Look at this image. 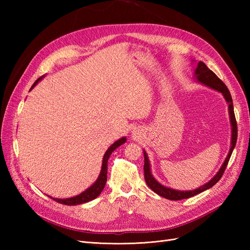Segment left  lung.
<instances>
[{
    "instance_id": "8db88e82",
    "label": "left lung",
    "mask_w": 250,
    "mask_h": 250,
    "mask_svg": "<svg viewBox=\"0 0 250 250\" xmlns=\"http://www.w3.org/2000/svg\"><path fill=\"white\" fill-rule=\"evenodd\" d=\"M194 79L198 83H201V84H203V85H206L209 88H213V89L217 90V92L221 93L224 97L226 103L229 104V120H230V125H231L230 149H229V152L228 156H226V158H225V161L223 162L222 166L220 167V169H219V171L216 173V175L210 180H208L207 184H204L201 187L195 188V190H190V191L175 190V188H168V187L162 185L161 183H158V181L152 175V173H151V167H150L148 154L146 153L145 150H143L144 158H145V164H144V173H145L146 184L148 185V187L151 188V190L155 192L157 195H160V196H162V197L170 199V200H181V199L190 198V197H193V196H195V195H197L203 191L208 190V188H211L213 186H215L219 181V179H220L223 175L226 166H228L230 155L234 149V146H236L237 138H238L237 122H236V117H234V112H233V104H232L231 95L229 93V88L226 87V85L223 83V81L219 79L217 77V75L213 71H210L207 66V64L202 62H197V66H196L195 72H194Z\"/></svg>"
}]
</instances>
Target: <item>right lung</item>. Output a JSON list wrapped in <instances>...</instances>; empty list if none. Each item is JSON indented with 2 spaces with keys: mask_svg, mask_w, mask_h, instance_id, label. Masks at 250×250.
<instances>
[{
  "mask_svg": "<svg viewBox=\"0 0 250 250\" xmlns=\"http://www.w3.org/2000/svg\"><path fill=\"white\" fill-rule=\"evenodd\" d=\"M44 76L40 77L37 79L34 83L33 85L30 88L31 90L37 83H39ZM126 142V137L121 138L120 140L116 141L115 143L110 145V147L106 150V152H105L104 156H103V161H102V167H101V171L99 176H98L97 180L95 183L90 186L89 188H87L84 192L80 193L77 196H74V197L71 198H65V199H60V198H54V197H51L49 196L50 198H53V200H55L59 203H62L65 204V206H78V204H82V203H85L88 202L90 200H93L95 198H97L98 196L101 194V192L103 191V188L105 187V184H106V180H107V162H108V158L110 156V154L112 153L113 150H116L118 147H120L121 145H123V144Z\"/></svg>",
  "mask_w": 250,
  "mask_h": 250,
  "instance_id": "add662e5",
  "label": "right lung"
}]
</instances>
